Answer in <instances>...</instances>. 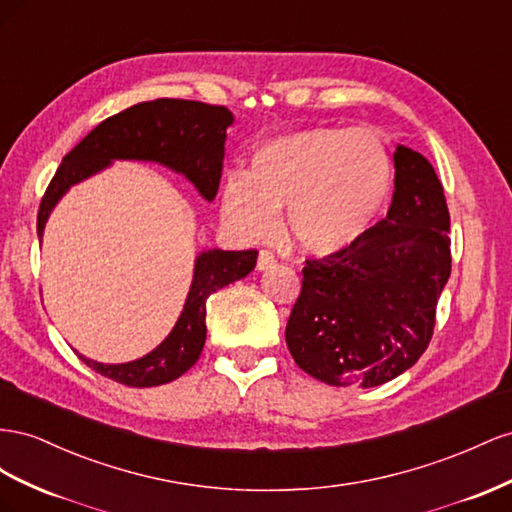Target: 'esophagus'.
Here are the masks:
<instances>
[{
  "label": "esophagus",
  "instance_id": "obj_1",
  "mask_svg": "<svg viewBox=\"0 0 512 512\" xmlns=\"http://www.w3.org/2000/svg\"><path fill=\"white\" fill-rule=\"evenodd\" d=\"M276 264V259H274V255L270 253V251H261L259 253V257H257V270H270L272 266Z\"/></svg>",
  "mask_w": 512,
  "mask_h": 512
}]
</instances>
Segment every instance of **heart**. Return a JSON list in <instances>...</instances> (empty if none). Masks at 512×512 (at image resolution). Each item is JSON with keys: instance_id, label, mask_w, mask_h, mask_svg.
I'll return each instance as SVG.
<instances>
[{"instance_id": "heart-1", "label": "heart", "mask_w": 512, "mask_h": 512, "mask_svg": "<svg viewBox=\"0 0 512 512\" xmlns=\"http://www.w3.org/2000/svg\"><path fill=\"white\" fill-rule=\"evenodd\" d=\"M388 143L369 128L319 126L266 141L251 171L223 184L225 223L244 240H268L287 208V236L304 253L345 251L369 231L392 191Z\"/></svg>"}]
</instances>
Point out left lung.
<instances>
[{"mask_svg":"<svg viewBox=\"0 0 512 512\" xmlns=\"http://www.w3.org/2000/svg\"><path fill=\"white\" fill-rule=\"evenodd\" d=\"M450 214L429 160L397 145L384 221L345 251L306 259L285 341L330 386L373 388L425 354L450 276Z\"/></svg>","mask_w":512,"mask_h":512,"instance_id":"8db88e82","label":"left lung"}]
</instances>
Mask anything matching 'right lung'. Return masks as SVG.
I'll return each instance as SVG.
<instances>
[{
	"label": "right lung",
	"mask_w": 512,
	"mask_h": 512,
	"mask_svg": "<svg viewBox=\"0 0 512 512\" xmlns=\"http://www.w3.org/2000/svg\"><path fill=\"white\" fill-rule=\"evenodd\" d=\"M229 109L199 100L158 98L128 107L100 122L72 148L57 167L38 210V238L72 184L111 165V160H152L191 180L203 199L212 201L223 173ZM257 264V251H203L195 261L191 291L169 337L154 352L126 364H102L79 358L113 382L150 388L173 382L193 367L206 343V300L216 289L244 279Z\"/></svg>",
	"instance_id": "obj_1"
}]
</instances>
